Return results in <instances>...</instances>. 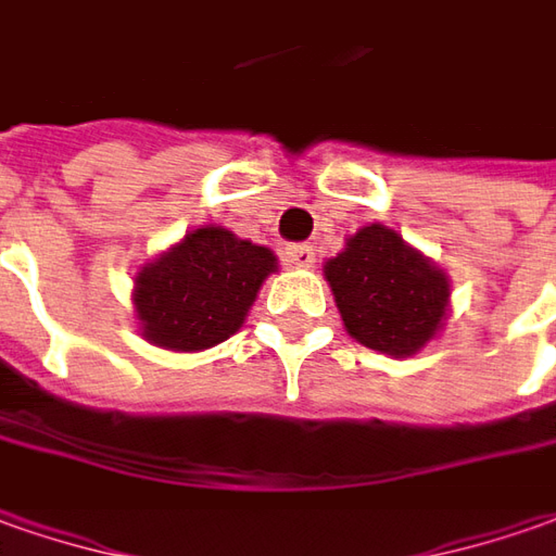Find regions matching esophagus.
I'll return each mask as SVG.
<instances>
[{
	"label": "esophagus",
	"instance_id": "1",
	"mask_svg": "<svg viewBox=\"0 0 556 556\" xmlns=\"http://www.w3.org/2000/svg\"><path fill=\"white\" fill-rule=\"evenodd\" d=\"M286 262L294 264V267H309L316 262V252L307 243H294V247H286Z\"/></svg>",
	"mask_w": 556,
	"mask_h": 556
}]
</instances>
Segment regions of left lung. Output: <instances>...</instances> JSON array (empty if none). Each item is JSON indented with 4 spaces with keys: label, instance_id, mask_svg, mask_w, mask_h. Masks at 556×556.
I'll return each instance as SVG.
<instances>
[{
    "label": "left lung",
    "instance_id": "1",
    "mask_svg": "<svg viewBox=\"0 0 556 556\" xmlns=\"http://www.w3.org/2000/svg\"><path fill=\"white\" fill-rule=\"evenodd\" d=\"M346 331L358 343L410 356L441 328L447 277L383 225L362 228L338 258L326 264Z\"/></svg>",
    "mask_w": 556,
    "mask_h": 556
}]
</instances>
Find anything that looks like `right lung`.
Here are the masks:
<instances>
[{"mask_svg":"<svg viewBox=\"0 0 556 556\" xmlns=\"http://www.w3.org/2000/svg\"><path fill=\"white\" fill-rule=\"evenodd\" d=\"M270 249L225 228H198L136 277V313L146 338L167 350H206L243 326L267 274Z\"/></svg>","mask_w":556,"mask_h":556,"instance_id":"add662e5","label":"right lung"}]
</instances>
